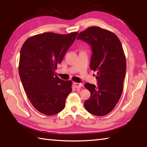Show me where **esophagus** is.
Instances as JSON below:
<instances>
[{
    "label": "esophagus",
    "mask_w": 147,
    "mask_h": 147,
    "mask_svg": "<svg viewBox=\"0 0 147 147\" xmlns=\"http://www.w3.org/2000/svg\"><path fill=\"white\" fill-rule=\"evenodd\" d=\"M73 86L74 88H80L83 86V84L81 83H77V82H73Z\"/></svg>",
    "instance_id": "34e87169"
}]
</instances>
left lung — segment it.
Segmentation results:
<instances>
[{
    "label": "left lung",
    "mask_w": 147,
    "mask_h": 147,
    "mask_svg": "<svg viewBox=\"0 0 147 147\" xmlns=\"http://www.w3.org/2000/svg\"><path fill=\"white\" fill-rule=\"evenodd\" d=\"M77 39L89 44L92 49L90 69L97 72L98 86L86 83L91 96L84 102L87 111L94 115L111 112L121 98L126 74V62L122 45L116 35L98 26L81 32Z\"/></svg>",
    "instance_id": "obj_1"
}]
</instances>
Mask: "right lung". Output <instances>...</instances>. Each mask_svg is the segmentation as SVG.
Wrapping results in <instances>:
<instances>
[{
    "mask_svg": "<svg viewBox=\"0 0 147 147\" xmlns=\"http://www.w3.org/2000/svg\"><path fill=\"white\" fill-rule=\"evenodd\" d=\"M78 32L68 34L45 32L28 38L20 53L19 73L24 91L37 110L47 115L60 112L72 91V81L55 75Z\"/></svg>",
    "mask_w": 147,
    "mask_h": 147,
    "instance_id": "obj_1",
    "label": "right lung"
}]
</instances>
